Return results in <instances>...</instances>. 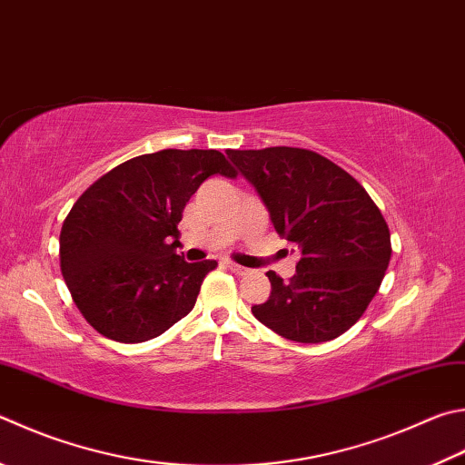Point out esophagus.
I'll return each instance as SVG.
<instances>
[{
  "label": "esophagus",
  "mask_w": 465,
  "mask_h": 465,
  "mask_svg": "<svg viewBox=\"0 0 465 465\" xmlns=\"http://www.w3.org/2000/svg\"><path fill=\"white\" fill-rule=\"evenodd\" d=\"M225 266L232 270L233 274H248L250 270L246 268V266H240V264H235V262H225Z\"/></svg>",
  "instance_id": "esophagus-1"
}]
</instances>
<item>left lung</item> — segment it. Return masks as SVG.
I'll return each instance as SVG.
<instances>
[{"instance_id": "left-lung-1", "label": "left lung", "mask_w": 465, "mask_h": 465, "mask_svg": "<svg viewBox=\"0 0 465 465\" xmlns=\"http://www.w3.org/2000/svg\"><path fill=\"white\" fill-rule=\"evenodd\" d=\"M225 154L301 256L289 282L266 272L272 291L252 313L291 341L340 337L364 315L391 262L380 209L351 174L317 152L276 146Z\"/></svg>"}]
</instances>
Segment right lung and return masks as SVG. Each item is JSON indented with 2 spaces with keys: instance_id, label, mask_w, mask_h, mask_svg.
Instances as JSON below:
<instances>
[{
  "instance_id": "right-lung-1",
  "label": "right lung",
  "mask_w": 465,
  "mask_h": 465,
  "mask_svg": "<svg viewBox=\"0 0 465 465\" xmlns=\"http://www.w3.org/2000/svg\"><path fill=\"white\" fill-rule=\"evenodd\" d=\"M211 174L235 176L217 150H160L125 160L83 193L61 230L74 305L122 343L158 337L191 313L215 260L176 254L183 209Z\"/></svg>"
}]
</instances>
